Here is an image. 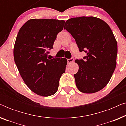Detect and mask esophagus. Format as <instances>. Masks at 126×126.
<instances>
[{
	"label": "esophagus",
	"mask_w": 126,
	"mask_h": 126,
	"mask_svg": "<svg viewBox=\"0 0 126 126\" xmlns=\"http://www.w3.org/2000/svg\"><path fill=\"white\" fill-rule=\"evenodd\" d=\"M67 61H68V63H73V58H70V59H68Z\"/></svg>",
	"instance_id": "esophagus-1"
}]
</instances>
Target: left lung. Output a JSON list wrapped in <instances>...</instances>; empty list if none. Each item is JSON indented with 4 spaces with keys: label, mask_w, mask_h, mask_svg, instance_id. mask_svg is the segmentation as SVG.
Masks as SVG:
<instances>
[{
    "label": "left lung",
    "mask_w": 126,
    "mask_h": 126,
    "mask_svg": "<svg viewBox=\"0 0 126 126\" xmlns=\"http://www.w3.org/2000/svg\"><path fill=\"white\" fill-rule=\"evenodd\" d=\"M65 29L75 39L81 52L87 56L76 60L79 70L74 75L81 92L92 94L107 85L116 66L117 41L112 31L104 20L94 16L67 20Z\"/></svg>",
    "instance_id": "left-lung-1"
}]
</instances>
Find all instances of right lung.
Wrapping results in <instances>:
<instances>
[{
  "label": "right lung",
  "mask_w": 126,
  "mask_h": 126,
  "mask_svg": "<svg viewBox=\"0 0 126 126\" xmlns=\"http://www.w3.org/2000/svg\"><path fill=\"white\" fill-rule=\"evenodd\" d=\"M65 21L35 19L26 22L20 29L14 47V58L23 81L38 95L47 97L58 90L60 78L65 72V58L47 57L57 35Z\"/></svg>",
  "instance_id": "right-lung-1"
}]
</instances>
